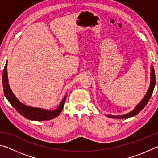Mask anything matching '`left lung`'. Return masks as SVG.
<instances>
[{
	"label": "left lung",
	"instance_id": "obj_1",
	"mask_svg": "<svg viewBox=\"0 0 158 158\" xmlns=\"http://www.w3.org/2000/svg\"><path fill=\"white\" fill-rule=\"evenodd\" d=\"M155 85H156V75H155V69L153 66H151V84H150L149 89L148 92L146 93L145 97L143 98V100L140 102V103L136 106L133 111L127 114L122 115V116H112V115H107V116L112 118H118V119H124L127 118L132 117L138 114L142 109L145 107L147 103L151 98L152 94H153Z\"/></svg>",
	"mask_w": 158,
	"mask_h": 158
}]
</instances>
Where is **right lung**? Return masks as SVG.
<instances>
[{"mask_svg": "<svg viewBox=\"0 0 158 158\" xmlns=\"http://www.w3.org/2000/svg\"><path fill=\"white\" fill-rule=\"evenodd\" d=\"M7 62L5 64L2 73V86H3V90L5 96L10 102L11 105L17 111L19 114L21 116L31 121H48V120L53 119L58 116L60 114V111H62L63 106L65 105V102L66 96L64 97L58 109L53 111H47L45 109L40 108H33L31 106H26L21 103L18 99L15 97L13 94L11 89L8 84V79H7Z\"/></svg>", "mask_w": 158, "mask_h": 158, "instance_id": "1", "label": "right lung"}]
</instances>
